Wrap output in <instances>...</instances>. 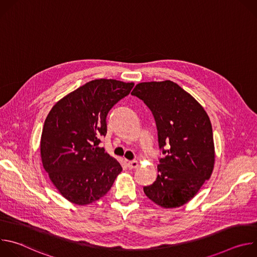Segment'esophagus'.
<instances>
[{
  "mask_svg": "<svg viewBox=\"0 0 257 257\" xmlns=\"http://www.w3.org/2000/svg\"><path fill=\"white\" fill-rule=\"evenodd\" d=\"M127 167L132 170V169H135L138 167V162L137 161H129L127 162Z\"/></svg>",
  "mask_w": 257,
  "mask_h": 257,
  "instance_id": "34e87169",
  "label": "esophagus"
}]
</instances>
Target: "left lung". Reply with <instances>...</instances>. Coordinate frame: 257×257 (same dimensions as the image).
Masks as SVG:
<instances>
[{
  "label": "left lung",
  "mask_w": 257,
  "mask_h": 257,
  "mask_svg": "<svg viewBox=\"0 0 257 257\" xmlns=\"http://www.w3.org/2000/svg\"><path fill=\"white\" fill-rule=\"evenodd\" d=\"M131 94L153 112L165 155L158 165L157 180L143 191L164 208L184 205L213 171L215 154L209 117L190 93L171 80L138 83Z\"/></svg>",
  "instance_id": "left-lung-1"
}]
</instances>
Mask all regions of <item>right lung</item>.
I'll return each mask as SVG.
<instances>
[{
  "mask_svg": "<svg viewBox=\"0 0 257 257\" xmlns=\"http://www.w3.org/2000/svg\"><path fill=\"white\" fill-rule=\"evenodd\" d=\"M133 82L95 79L70 92L52 107L43 128V166L61 195L87 205L113 186L120 163L100 148L107 113L128 95Z\"/></svg>",
  "mask_w": 257,
  "mask_h": 257,
  "instance_id": "obj_1",
  "label": "right lung"
}]
</instances>
